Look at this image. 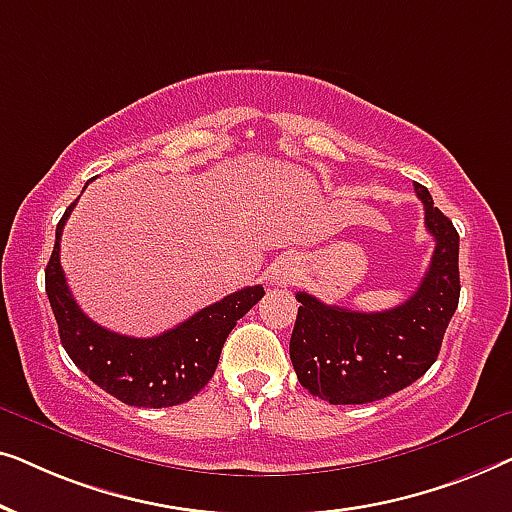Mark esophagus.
<instances>
[{
    "mask_svg": "<svg viewBox=\"0 0 512 512\" xmlns=\"http://www.w3.org/2000/svg\"><path fill=\"white\" fill-rule=\"evenodd\" d=\"M298 272H300V268H298V261L296 258H291V256H286V258H279V261L272 265V270H270V284L272 286H289L291 282H296L298 279Z\"/></svg>",
    "mask_w": 512,
    "mask_h": 512,
    "instance_id": "esophagus-1",
    "label": "esophagus"
}]
</instances>
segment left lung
Masks as SVG:
<instances>
[{
	"mask_svg": "<svg viewBox=\"0 0 512 512\" xmlns=\"http://www.w3.org/2000/svg\"><path fill=\"white\" fill-rule=\"evenodd\" d=\"M415 191L436 249L422 284L405 303L384 312H354L296 293L300 307L289 345L291 363L298 382L321 401H380L410 387L438 359L459 305V233L433 207L426 186L415 181Z\"/></svg>",
	"mask_w": 512,
	"mask_h": 512,
	"instance_id": "obj_1",
	"label": "left lung"
}]
</instances>
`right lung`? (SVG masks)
Wrapping results in <instances>:
<instances>
[{
    "mask_svg": "<svg viewBox=\"0 0 512 512\" xmlns=\"http://www.w3.org/2000/svg\"><path fill=\"white\" fill-rule=\"evenodd\" d=\"M55 228V247L46 265V293L58 321L60 342L97 387L135 408H170L191 401L212 380L228 333L265 296L263 286H247L191 319L156 335L130 338L95 324L81 312L60 265V237L67 216Z\"/></svg>",
    "mask_w": 512,
    "mask_h": 512,
    "instance_id": "right-lung-1",
    "label": "right lung"
}]
</instances>
